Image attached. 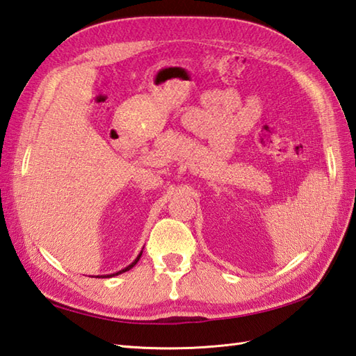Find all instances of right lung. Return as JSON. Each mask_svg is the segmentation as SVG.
Listing matches in <instances>:
<instances>
[{
    "instance_id": "1",
    "label": "right lung",
    "mask_w": 356,
    "mask_h": 356,
    "mask_svg": "<svg viewBox=\"0 0 356 356\" xmlns=\"http://www.w3.org/2000/svg\"><path fill=\"white\" fill-rule=\"evenodd\" d=\"M140 255H142V251H140V254L138 255V257H136V260L131 263V264H128V266L127 268H124V269H120V270H118V272H115V274H110V275H96V278H110V277H115V275H119V274H122V272H127V270H130L133 266H134V264L136 263H138L139 261V259H140Z\"/></svg>"
}]
</instances>
